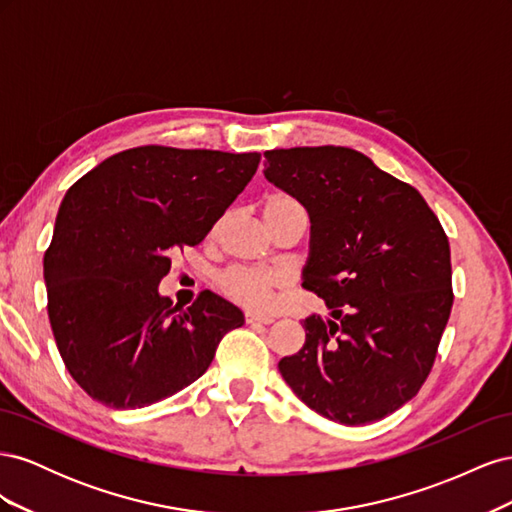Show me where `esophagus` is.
<instances>
[{"instance_id": "esophagus-1", "label": "esophagus", "mask_w": 512, "mask_h": 512, "mask_svg": "<svg viewBox=\"0 0 512 512\" xmlns=\"http://www.w3.org/2000/svg\"><path fill=\"white\" fill-rule=\"evenodd\" d=\"M245 322H247V324H271L273 318H271V316H260V314L247 312V314H245Z\"/></svg>"}]
</instances>
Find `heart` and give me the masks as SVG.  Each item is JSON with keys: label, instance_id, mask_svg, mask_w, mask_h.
<instances>
[{"label": "heart", "instance_id": "1", "mask_svg": "<svg viewBox=\"0 0 512 512\" xmlns=\"http://www.w3.org/2000/svg\"><path fill=\"white\" fill-rule=\"evenodd\" d=\"M292 211H303V207L297 198L288 194H273L265 200V218ZM284 286L286 273L280 269L235 267L220 277V288L226 297L247 309H254V312H269V309H273Z\"/></svg>", "mask_w": 512, "mask_h": 512}]
</instances>
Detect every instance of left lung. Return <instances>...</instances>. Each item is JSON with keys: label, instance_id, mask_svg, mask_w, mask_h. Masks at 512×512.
<instances>
[{"label": "left lung", "instance_id": "left-lung-1", "mask_svg": "<svg viewBox=\"0 0 512 512\" xmlns=\"http://www.w3.org/2000/svg\"><path fill=\"white\" fill-rule=\"evenodd\" d=\"M265 177L309 215L303 288L331 318L303 320V348L280 374L305 406L342 425L410 401L451 316V247L425 198L348 147L265 153Z\"/></svg>", "mask_w": 512, "mask_h": 512}]
</instances>
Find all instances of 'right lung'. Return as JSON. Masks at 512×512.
<instances>
[{"instance_id":"1","label":"right lung","mask_w":512,"mask_h":512,"mask_svg":"<svg viewBox=\"0 0 512 512\" xmlns=\"http://www.w3.org/2000/svg\"><path fill=\"white\" fill-rule=\"evenodd\" d=\"M260 153L147 145L115 153L66 192L44 254L49 320L70 376L100 404L134 410L198 380L243 312L209 290L190 307L158 286L198 245Z\"/></svg>"}]
</instances>
